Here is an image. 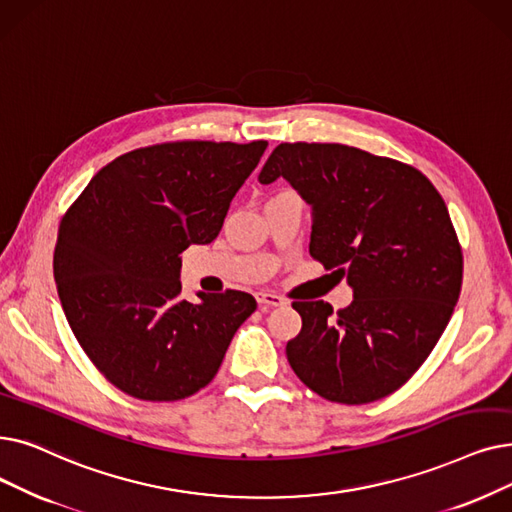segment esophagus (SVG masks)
<instances>
[{"label": "esophagus", "instance_id": "esophagus-1", "mask_svg": "<svg viewBox=\"0 0 512 512\" xmlns=\"http://www.w3.org/2000/svg\"><path fill=\"white\" fill-rule=\"evenodd\" d=\"M257 301H259V305H263V307H278V305H284V303H286L280 295L268 293V291L257 293Z\"/></svg>", "mask_w": 512, "mask_h": 512}]
</instances>
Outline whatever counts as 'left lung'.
I'll use <instances>...</instances> for the list:
<instances>
[{
	"label": "left lung",
	"mask_w": 512,
	"mask_h": 512,
	"mask_svg": "<svg viewBox=\"0 0 512 512\" xmlns=\"http://www.w3.org/2000/svg\"><path fill=\"white\" fill-rule=\"evenodd\" d=\"M278 177L311 205L309 255L347 278L349 307L293 301L286 343L299 379L328 402L360 406L402 387L446 330L462 249L446 203L412 165L345 144H280L259 182Z\"/></svg>",
	"instance_id": "8db88e82"
}]
</instances>
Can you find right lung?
I'll use <instances>...</instances> for the list:
<instances>
[{"label":"right lung","instance_id":"1","mask_svg":"<svg viewBox=\"0 0 512 512\" xmlns=\"http://www.w3.org/2000/svg\"><path fill=\"white\" fill-rule=\"evenodd\" d=\"M268 142L182 140L102 167L64 213L54 278L87 358L123 393L177 402L213 381L238 326L257 309L242 291L182 297L190 244H209Z\"/></svg>","mask_w":512,"mask_h":512}]
</instances>
